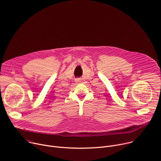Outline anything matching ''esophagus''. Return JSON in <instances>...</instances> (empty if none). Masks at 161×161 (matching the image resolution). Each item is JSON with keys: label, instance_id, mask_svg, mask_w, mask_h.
Returning <instances> with one entry per match:
<instances>
[{"label": "esophagus", "instance_id": "esophagus-1", "mask_svg": "<svg viewBox=\"0 0 161 161\" xmlns=\"http://www.w3.org/2000/svg\"><path fill=\"white\" fill-rule=\"evenodd\" d=\"M75 82H76V84H79V83L81 82V81H80L79 79H76V80H75Z\"/></svg>", "mask_w": 161, "mask_h": 161}]
</instances>
